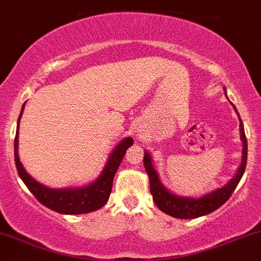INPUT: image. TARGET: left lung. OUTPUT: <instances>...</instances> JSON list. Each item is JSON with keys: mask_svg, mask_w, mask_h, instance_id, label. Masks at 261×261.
<instances>
[{"mask_svg": "<svg viewBox=\"0 0 261 261\" xmlns=\"http://www.w3.org/2000/svg\"><path fill=\"white\" fill-rule=\"evenodd\" d=\"M226 92V90L224 89ZM234 106V105H232ZM235 109V106H234ZM237 111V109H235ZM238 112V111H237ZM239 115V114H238ZM240 121V139L243 141V153H241V164L238 169L237 175L232 177L226 185L223 188L218 189V190L213 191V193L206 194V195L199 197V199H194V197H185L175 195V194L170 193L169 190L163 185L159 175L156 172L155 167L152 165L151 156L147 151H145L144 155V166L146 170L147 175H149L150 180V193H151L153 201H155L156 206L159 207L163 213L167 215L172 216L176 219H195L200 216L207 215V214L213 213L216 209L224 205L227 201L231 194L234 193L235 188L238 186L241 177H243L244 171H245L246 160H248V141H246L245 131H244L243 121Z\"/></svg>", "mask_w": 261, "mask_h": 261, "instance_id": "obj_1", "label": "left lung"}]
</instances>
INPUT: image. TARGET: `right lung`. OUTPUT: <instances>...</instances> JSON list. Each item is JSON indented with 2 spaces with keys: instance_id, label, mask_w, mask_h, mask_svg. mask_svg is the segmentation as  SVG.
<instances>
[{
  "instance_id": "right-lung-1",
  "label": "right lung",
  "mask_w": 261,
  "mask_h": 261,
  "mask_svg": "<svg viewBox=\"0 0 261 261\" xmlns=\"http://www.w3.org/2000/svg\"><path fill=\"white\" fill-rule=\"evenodd\" d=\"M24 105L22 106L18 122L23 112ZM134 144L131 138H125L119 142L116 147L110 153L109 160L103 167L100 176L94 182L84 186V188H65V189H51L42 185L36 181L32 176L27 174L24 167L22 166L20 158H18V125L17 133L15 138V163L17 167L18 175L29 190L34 194L38 201L43 206L56 211L60 214H70V215H77V214H86L91 211L98 210L106 204L109 200L110 194L112 190V181L121 164L123 155L126 150Z\"/></svg>"
}]
</instances>
